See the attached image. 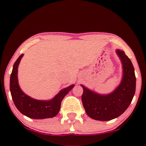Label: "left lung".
I'll return each mask as SVG.
<instances>
[{"label": "left lung", "mask_w": 146, "mask_h": 146, "mask_svg": "<svg viewBox=\"0 0 146 146\" xmlns=\"http://www.w3.org/2000/svg\"><path fill=\"white\" fill-rule=\"evenodd\" d=\"M117 53L122 62L123 78L119 86L111 94L100 95L82 86V102L86 112L93 119L108 121L119 117L127 110L135 93L136 76L131 61L123 51Z\"/></svg>", "instance_id": "8db88e82"}]
</instances>
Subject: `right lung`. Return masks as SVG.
<instances>
[{
    "label": "right lung",
    "instance_id": "1",
    "mask_svg": "<svg viewBox=\"0 0 146 146\" xmlns=\"http://www.w3.org/2000/svg\"><path fill=\"white\" fill-rule=\"evenodd\" d=\"M23 56V54H22L15 62L10 76L9 88L15 105L20 112L29 118L44 119L55 117L60 111L62 100L69 91L72 90L74 85L61 90L51 100L42 101L33 99L23 93L18 84V66Z\"/></svg>",
    "mask_w": 146,
    "mask_h": 146
}]
</instances>
